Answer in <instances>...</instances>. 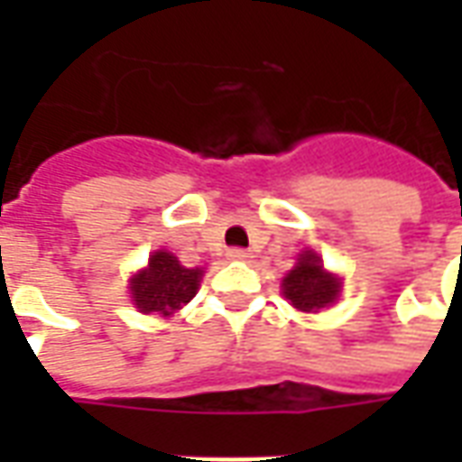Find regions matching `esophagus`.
Returning <instances> with one entry per match:
<instances>
[{
	"instance_id": "obj_1",
	"label": "esophagus",
	"mask_w": 462,
	"mask_h": 462,
	"mask_svg": "<svg viewBox=\"0 0 462 462\" xmlns=\"http://www.w3.org/2000/svg\"><path fill=\"white\" fill-rule=\"evenodd\" d=\"M227 257L235 262H242V260H247L250 257V252L247 250H242V247H232V250H227Z\"/></svg>"
}]
</instances>
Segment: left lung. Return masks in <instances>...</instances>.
Listing matches in <instances>:
<instances>
[{
	"label": "left lung",
	"instance_id": "1",
	"mask_svg": "<svg viewBox=\"0 0 462 462\" xmlns=\"http://www.w3.org/2000/svg\"><path fill=\"white\" fill-rule=\"evenodd\" d=\"M282 287H284V297L291 301V307L301 311L324 310L339 294V280L324 272L319 257L314 252L300 254L297 267L284 277Z\"/></svg>",
	"mask_w": 462,
	"mask_h": 462
}]
</instances>
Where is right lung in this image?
Listing matches in <instances>:
<instances>
[{
	"label": "right lung",
	"mask_w": 462,
	"mask_h": 462,
	"mask_svg": "<svg viewBox=\"0 0 462 462\" xmlns=\"http://www.w3.org/2000/svg\"><path fill=\"white\" fill-rule=\"evenodd\" d=\"M202 270L182 267L171 252H155L148 267L131 280L133 304L145 314L158 311L168 317L195 297L200 287Z\"/></svg>",
	"instance_id": "1"
}]
</instances>
